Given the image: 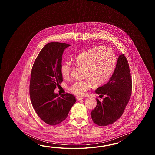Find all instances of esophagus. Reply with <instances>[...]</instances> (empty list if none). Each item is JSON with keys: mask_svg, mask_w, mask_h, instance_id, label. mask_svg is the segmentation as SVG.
I'll return each mask as SVG.
<instances>
[{"mask_svg": "<svg viewBox=\"0 0 155 155\" xmlns=\"http://www.w3.org/2000/svg\"><path fill=\"white\" fill-rule=\"evenodd\" d=\"M76 99L78 101H80V100H82L84 98L81 97H79V96H76Z\"/></svg>", "mask_w": 155, "mask_h": 155, "instance_id": "1", "label": "esophagus"}]
</instances>
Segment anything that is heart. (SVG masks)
I'll return each instance as SVG.
<instances>
[{
  "instance_id": "b5f03b06",
  "label": "heart",
  "mask_w": 155,
  "mask_h": 155,
  "mask_svg": "<svg viewBox=\"0 0 155 155\" xmlns=\"http://www.w3.org/2000/svg\"><path fill=\"white\" fill-rule=\"evenodd\" d=\"M72 62L75 66L82 68L86 80L76 81L70 87V91L78 96L85 94L92 83L100 86L107 82L115 69L117 58L115 53L110 48L97 46L85 50L76 54ZM71 66L64 63L60 67V73L64 79L70 76Z\"/></svg>"
}]
</instances>
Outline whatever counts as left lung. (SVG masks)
<instances>
[{
	"mask_svg": "<svg viewBox=\"0 0 155 155\" xmlns=\"http://www.w3.org/2000/svg\"><path fill=\"white\" fill-rule=\"evenodd\" d=\"M132 79L127 59L119 56L114 72L109 82L96 90L104 96L102 101L96 99L97 105L91 112L92 121L97 125L112 124L122 116L131 95Z\"/></svg>",
	"mask_w": 155,
	"mask_h": 155,
	"instance_id": "obj_1",
	"label": "left lung"
}]
</instances>
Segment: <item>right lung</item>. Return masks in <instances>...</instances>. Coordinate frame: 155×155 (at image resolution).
I'll use <instances>...</instances> for the list:
<instances>
[{"instance_id":"right-lung-1","label":"right lung","mask_w":155,"mask_h":155,"mask_svg":"<svg viewBox=\"0 0 155 155\" xmlns=\"http://www.w3.org/2000/svg\"><path fill=\"white\" fill-rule=\"evenodd\" d=\"M66 43L51 42L41 50L33 64L30 81L29 94L33 108L43 121L56 125L68 117L76 102L69 93L59 96L54 92L56 86L63 81L60 73L62 55Z\"/></svg>"}]
</instances>
